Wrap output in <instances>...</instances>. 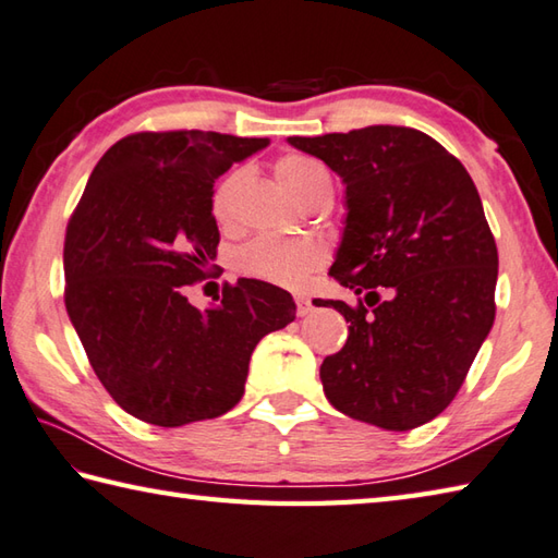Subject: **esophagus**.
<instances>
[{
    "label": "esophagus",
    "instance_id": "obj_1",
    "mask_svg": "<svg viewBox=\"0 0 558 558\" xmlns=\"http://www.w3.org/2000/svg\"><path fill=\"white\" fill-rule=\"evenodd\" d=\"M294 302H298V316H307L312 312V300L307 298V294H298Z\"/></svg>",
    "mask_w": 558,
    "mask_h": 558
}]
</instances>
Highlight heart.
I'll return each mask as SVG.
<instances>
[{
  "instance_id": "b5f03b06",
  "label": "heart",
  "mask_w": 558,
  "mask_h": 558,
  "mask_svg": "<svg viewBox=\"0 0 558 558\" xmlns=\"http://www.w3.org/2000/svg\"><path fill=\"white\" fill-rule=\"evenodd\" d=\"M276 179L294 203H310L319 195H331V177L312 157L288 155L276 163ZM234 179L222 181L220 189L215 191L213 210L225 220L229 215V198H232ZM324 251L310 239H288L264 234L256 236L254 242L239 248L236 270L248 278L270 282L278 288L298 290L310 280L312 270L322 266Z\"/></svg>"
}]
</instances>
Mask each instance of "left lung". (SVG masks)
Returning <instances> with one entry per match:
<instances>
[{
  "instance_id": "left-lung-1",
  "label": "left lung",
  "mask_w": 558,
  "mask_h": 558,
  "mask_svg": "<svg viewBox=\"0 0 558 558\" xmlns=\"http://www.w3.org/2000/svg\"><path fill=\"white\" fill-rule=\"evenodd\" d=\"M345 185L331 276L363 294L348 341L322 363L331 407L385 430H411L460 391L494 326L498 248L482 198L440 142L413 128L288 137Z\"/></svg>"
}]
</instances>
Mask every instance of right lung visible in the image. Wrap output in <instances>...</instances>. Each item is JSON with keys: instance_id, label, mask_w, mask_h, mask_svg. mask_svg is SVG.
I'll use <instances>...</instances> for the list:
<instances>
[{"instance_id": "1", "label": "right lung", "mask_w": 558, "mask_h": 558, "mask_svg": "<svg viewBox=\"0 0 558 558\" xmlns=\"http://www.w3.org/2000/svg\"><path fill=\"white\" fill-rule=\"evenodd\" d=\"M268 137L128 135L98 159L64 236V307L120 409L161 428L217 418L244 397L256 343L294 319L292 294L242 278L193 307L220 244L217 177Z\"/></svg>"}]
</instances>
